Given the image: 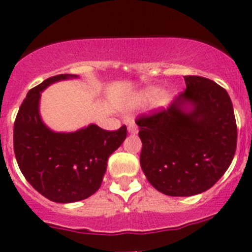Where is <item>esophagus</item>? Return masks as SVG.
<instances>
[{"mask_svg":"<svg viewBox=\"0 0 252 252\" xmlns=\"http://www.w3.org/2000/svg\"><path fill=\"white\" fill-rule=\"evenodd\" d=\"M128 131L130 134H136V133H138V126H136L134 122H130V123H129V126H128Z\"/></svg>","mask_w":252,"mask_h":252,"instance_id":"34e87169","label":"esophagus"}]
</instances>
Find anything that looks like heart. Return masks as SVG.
Returning a JSON list of instances; mask_svg holds the SVG:
<instances>
[{"instance_id":"heart-1","label":"heart","mask_w":252,"mask_h":252,"mask_svg":"<svg viewBox=\"0 0 252 252\" xmlns=\"http://www.w3.org/2000/svg\"><path fill=\"white\" fill-rule=\"evenodd\" d=\"M158 95H159L158 89H147V90L144 91V94H142V100L154 101V100H156L157 96Z\"/></svg>"}]
</instances>
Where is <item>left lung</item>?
I'll return each instance as SVG.
<instances>
[{
	"label": "left lung",
	"mask_w": 252,
	"mask_h": 252,
	"mask_svg": "<svg viewBox=\"0 0 252 252\" xmlns=\"http://www.w3.org/2000/svg\"><path fill=\"white\" fill-rule=\"evenodd\" d=\"M184 93L167 108L136 119L140 164L150 184L169 196L212 188L236 150V122L227 91L215 81L185 75Z\"/></svg>",
	"instance_id": "obj_1"
}]
</instances>
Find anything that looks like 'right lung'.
<instances>
[{
  "mask_svg": "<svg viewBox=\"0 0 252 252\" xmlns=\"http://www.w3.org/2000/svg\"><path fill=\"white\" fill-rule=\"evenodd\" d=\"M78 75L60 74L32 88L14 122V155L25 179L53 202L88 199L101 187L108 157L126 138V126L105 130L96 124L73 133H56L39 113L41 91L48 85Z\"/></svg>",
  "mask_w": 252,
  "mask_h": 252,
  "instance_id": "1",
  "label": "right lung"
}]
</instances>
